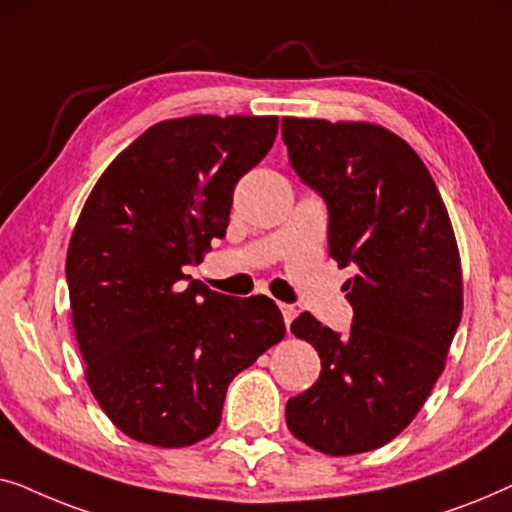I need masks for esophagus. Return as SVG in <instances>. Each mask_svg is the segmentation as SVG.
<instances>
[{
	"label": "esophagus",
	"instance_id": "34e87169",
	"mask_svg": "<svg viewBox=\"0 0 512 512\" xmlns=\"http://www.w3.org/2000/svg\"><path fill=\"white\" fill-rule=\"evenodd\" d=\"M279 310H282V317H284V324L286 328H291V321L296 319V307L293 305H286V303H279Z\"/></svg>",
	"mask_w": 512,
	"mask_h": 512
}]
</instances>
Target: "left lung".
Listing matches in <instances>:
<instances>
[{"mask_svg": "<svg viewBox=\"0 0 512 512\" xmlns=\"http://www.w3.org/2000/svg\"><path fill=\"white\" fill-rule=\"evenodd\" d=\"M298 177L324 195L328 251L356 275L349 335L303 312L296 338L321 375L286 403V426L312 450L347 457L394 440L445 370L464 310L457 237L436 181L415 149L377 123L282 118Z\"/></svg>", "mask_w": 512, "mask_h": 512, "instance_id": "obj_1", "label": "left lung"}]
</instances>
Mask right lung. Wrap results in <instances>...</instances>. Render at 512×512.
Returning <instances> with one entry per match:
<instances>
[{
	"label": "right lung",
	"mask_w": 512,
	"mask_h": 512,
	"mask_svg": "<svg viewBox=\"0 0 512 512\" xmlns=\"http://www.w3.org/2000/svg\"><path fill=\"white\" fill-rule=\"evenodd\" d=\"M277 128V116L167 118L111 160L81 209L72 324L95 401L132 440L212 436L233 377L284 338L270 298H228L186 275L226 235L235 184Z\"/></svg>",
	"instance_id": "1"
}]
</instances>
